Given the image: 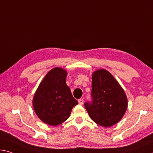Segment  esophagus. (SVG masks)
Listing matches in <instances>:
<instances>
[{"mask_svg":"<svg viewBox=\"0 0 153 153\" xmlns=\"http://www.w3.org/2000/svg\"><path fill=\"white\" fill-rule=\"evenodd\" d=\"M78 103H79V105H83V103H84V100H83V99H79V100H78Z\"/></svg>","mask_w":153,"mask_h":153,"instance_id":"34e87169","label":"esophagus"}]
</instances>
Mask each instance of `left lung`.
Returning <instances> with one entry per match:
<instances>
[{
	"mask_svg": "<svg viewBox=\"0 0 153 153\" xmlns=\"http://www.w3.org/2000/svg\"><path fill=\"white\" fill-rule=\"evenodd\" d=\"M92 103L84 106L90 117L97 124L110 127L125 115L128 100L125 91L112 75L101 69L92 75Z\"/></svg>",
	"mask_w": 153,
	"mask_h": 153,
	"instance_id": "left-lung-1",
	"label": "left lung"
}]
</instances>
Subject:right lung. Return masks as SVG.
Here are the masks:
<instances>
[{
	"label": "right lung",
	"instance_id": "right-lung-1",
	"mask_svg": "<svg viewBox=\"0 0 153 153\" xmlns=\"http://www.w3.org/2000/svg\"><path fill=\"white\" fill-rule=\"evenodd\" d=\"M67 72L55 67L48 72L34 94L33 105L38 118L45 124L57 126L69 117L77 103L66 84Z\"/></svg>",
	"mask_w": 153,
	"mask_h": 153
}]
</instances>
